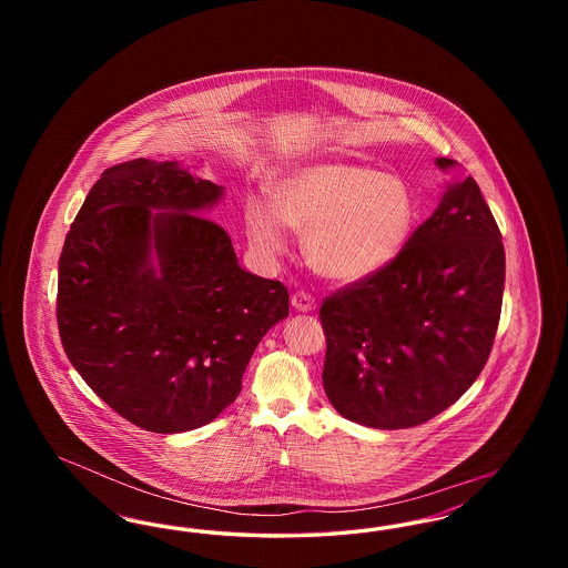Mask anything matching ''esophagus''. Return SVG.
<instances>
[{
	"label": "esophagus",
	"instance_id": "esophagus-1",
	"mask_svg": "<svg viewBox=\"0 0 568 568\" xmlns=\"http://www.w3.org/2000/svg\"><path fill=\"white\" fill-rule=\"evenodd\" d=\"M292 306L300 311V313H311V311H315V306H317V302H315V296H311V294H306V292H296L294 296H292Z\"/></svg>",
	"mask_w": 568,
	"mask_h": 568
}]
</instances>
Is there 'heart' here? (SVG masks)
I'll return each instance as SVG.
<instances>
[{"label": "heart", "mask_w": 568, "mask_h": 568, "mask_svg": "<svg viewBox=\"0 0 568 568\" xmlns=\"http://www.w3.org/2000/svg\"><path fill=\"white\" fill-rule=\"evenodd\" d=\"M415 200L405 181L359 163H317L285 174L272 206L246 204L253 246L281 257L287 230L304 234L311 268L327 281L352 285L385 271L403 253L415 227Z\"/></svg>", "instance_id": "b5f03b06"}]
</instances>
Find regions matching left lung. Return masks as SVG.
Returning a JSON list of instances; mask_svg holds the SVG:
<instances>
[{"instance_id":"8db88e82","label":"left lung","mask_w":568,"mask_h":568,"mask_svg":"<svg viewBox=\"0 0 568 568\" xmlns=\"http://www.w3.org/2000/svg\"><path fill=\"white\" fill-rule=\"evenodd\" d=\"M503 290L500 230L475 179L458 174L396 262L322 304L325 396L378 430L433 419L481 375Z\"/></svg>"}]
</instances>
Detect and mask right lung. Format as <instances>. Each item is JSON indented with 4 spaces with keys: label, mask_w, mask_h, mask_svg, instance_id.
I'll return each mask as SVG.
<instances>
[{
    "label": "right lung",
    "mask_w": 568,
    "mask_h": 568,
    "mask_svg": "<svg viewBox=\"0 0 568 568\" xmlns=\"http://www.w3.org/2000/svg\"><path fill=\"white\" fill-rule=\"evenodd\" d=\"M223 185L179 162L132 160L91 187L59 257L57 324L84 383L149 433L206 426L290 315L283 283L244 271L206 219Z\"/></svg>",
    "instance_id": "obj_1"
}]
</instances>
